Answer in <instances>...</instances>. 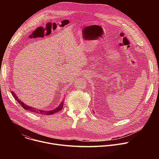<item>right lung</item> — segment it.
Here are the masks:
<instances>
[{"mask_svg": "<svg viewBox=\"0 0 159 159\" xmlns=\"http://www.w3.org/2000/svg\"><path fill=\"white\" fill-rule=\"evenodd\" d=\"M12 96H14V98H15V99L19 102V104L23 107L25 109L27 110V111H30L32 112H36L37 113V114H40V115H53V114H55V113L60 111V110L62 109L63 108V102H61V103L59 105V106L55 109L54 110H52V111H43V110H39V109H35V108H33V107H30L28 106H27L26 104H24L23 102H22V101H20V100H19V99L17 98V96L14 93L12 92Z\"/></svg>", "mask_w": 159, "mask_h": 159, "instance_id": "right-lung-1", "label": "right lung"}]
</instances>
